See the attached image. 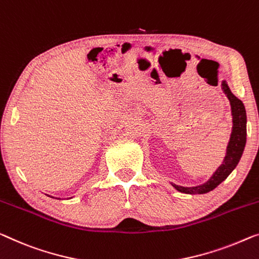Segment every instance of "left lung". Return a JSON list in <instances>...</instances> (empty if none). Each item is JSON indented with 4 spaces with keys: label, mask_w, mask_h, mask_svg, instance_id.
<instances>
[{
    "label": "left lung",
    "mask_w": 259,
    "mask_h": 259,
    "mask_svg": "<svg viewBox=\"0 0 259 259\" xmlns=\"http://www.w3.org/2000/svg\"><path fill=\"white\" fill-rule=\"evenodd\" d=\"M222 90L229 100L231 115H233V130H231L230 140L228 146H227L226 157L222 164L213 173V176L204 184L193 187H184L172 184V186L181 193H186V194H204V193L213 191L215 187H218L234 171V168L237 166L238 161L241 159L243 151H244L246 142V113L244 105H243L240 99H237L231 93L226 81H222Z\"/></svg>",
    "instance_id": "left-lung-1"
}]
</instances>
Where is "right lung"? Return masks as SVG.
<instances>
[{
  "label": "right lung",
  "mask_w": 259,
  "mask_h": 259,
  "mask_svg": "<svg viewBox=\"0 0 259 259\" xmlns=\"http://www.w3.org/2000/svg\"><path fill=\"white\" fill-rule=\"evenodd\" d=\"M49 196H50V195H49ZM51 198H53V196H51Z\"/></svg>",
  "instance_id": "obj_1"
}]
</instances>
